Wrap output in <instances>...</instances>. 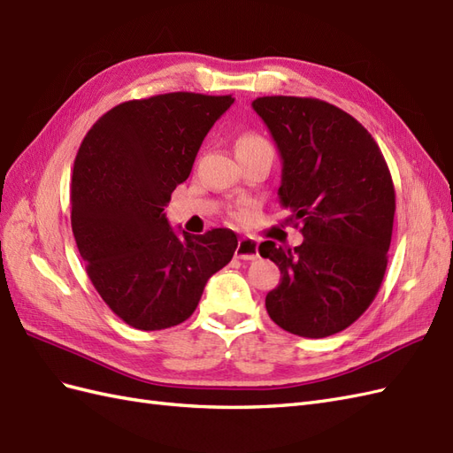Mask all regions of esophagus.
<instances>
[{
  "mask_svg": "<svg viewBox=\"0 0 453 453\" xmlns=\"http://www.w3.org/2000/svg\"><path fill=\"white\" fill-rule=\"evenodd\" d=\"M234 255L242 260H255L258 257V243L253 238H240Z\"/></svg>",
  "mask_w": 453,
  "mask_h": 453,
  "instance_id": "obj_1",
  "label": "esophagus"
}]
</instances>
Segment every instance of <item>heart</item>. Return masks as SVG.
I'll return each mask as SVG.
<instances>
[{"mask_svg":"<svg viewBox=\"0 0 453 453\" xmlns=\"http://www.w3.org/2000/svg\"><path fill=\"white\" fill-rule=\"evenodd\" d=\"M272 149L270 143L258 134H243L236 142V153H243V150H251V149Z\"/></svg>","mask_w":453,"mask_h":453,"instance_id":"heart-1","label":"heart"}]
</instances>
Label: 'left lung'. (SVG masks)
<instances>
[{
	"mask_svg": "<svg viewBox=\"0 0 453 453\" xmlns=\"http://www.w3.org/2000/svg\"><path fill=\"white\" fill-rule=\"evenodd\" d=\"M281 157L280 203L303 225L295 250L258 245L281 272L266 295L272 321L304 338L344 331L372 304L388 268L395 217L391 173L372 135L315 98L265 96L253 104Z\"/></svg>",
	"mask_w": 453,
	"mask_h": 453,
	"instance_id": "1",
	"label": "left lung"
}]
</instances>
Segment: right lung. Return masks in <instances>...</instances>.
Returning <instances> with one entry per match:
<instances>
[{
  "mask_svg": "<svg viewBox=\"0 0 453 453\" xmlns=\"http://www.w3.org/2000/svg\"><path fill=\"white\" fill-rule=\"evenodd\" d=\"M232 96L170 92L119 104L96 120L73 164L72 228L104 303L140 331L188 319L203 287L230 263L228 228L183 236L166 208Z\"/></svg>",
  "mask_w": 453,
  "mask_h": 453,
  "instance_id": "add662e5",
  "label": "right lung"
}]
</instances>
